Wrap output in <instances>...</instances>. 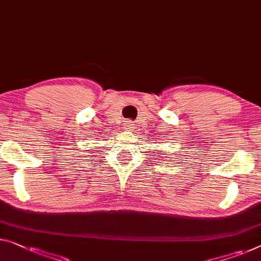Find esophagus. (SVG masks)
I'll list each match as a JSON object with an SVG mask.
<instances>
[{"label":"esophagus","instance_id":"34e87169","mask_svg":"<svg viewBox=\"0 0 261 261\" xmlns=\"http://www.w3.org/2000/svg\"><path fill=\"white\" fill-rule=\"evenodd\" d=\"M124 129L125 130H132L135 129V124L131 122V120H126L125 123H124Z\"/></svg>","mask_w":261,"mask_h":261}]
</instances>
